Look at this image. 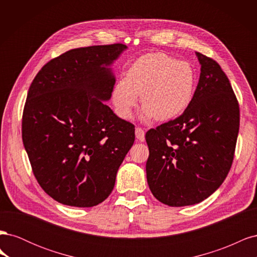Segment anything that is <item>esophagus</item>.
I'll return each instance as SVG.
<instances>
[{
  "label": "esophagus",
  "instance_id": "1",
  "mask_svg": "<svg viewBox=\"0 0 257 257\" xmlns=\"http://www.w3.org/2000/svg\"><path fill=\"white\" fill-rule=\"evenodd\" d=\"M135 135H136L137 141H139V142H144L145 141V131L143 128L136 127Z\"/></svg>",
  "mask_w": 257,
  "mask_h": 257
}]
</instances>
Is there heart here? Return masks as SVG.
<instances>
[{"instance_id":"1","label":"heart","mask_w":257,"mask_h":257,"mask_svg":"<svg viewBox=\"0 0 257 257\" xmlns=\"http://www.w3.org/2000/svg\"><path fill=\"white\" fill-rule=\"evenodd\" d=\"M196 80V71L190 62L178 61L164 52L147 53L131 64L125 78L115 83L112 102L116 112L130 118L142 95L144 121L155 116L169 120L190 106Z\"/></svg>"}]
</instances>
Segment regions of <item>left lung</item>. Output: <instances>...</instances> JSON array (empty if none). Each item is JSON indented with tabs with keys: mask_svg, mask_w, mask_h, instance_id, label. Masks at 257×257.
I'll list each match as a JSON object with an SVG mask.
<instances>
[{
	"mask_svg": "<svg viewBox=\"0 0 257 257\" xmlns=\"http://www.w3.org/2000/svg\"><path fill=\"white\" fill-rule=\"evenodd\" d=\"M196 57L200 76L190 106L146 134L148 184L170 207L198 204L220 188L239 132V105L227 76L214 60L199 52Z\"/></svg>",
	"mask_w": 257,
	"mask_h": 257,
	"instance_id": "obj_1",
	"label": "left lung"
}]
</instances>
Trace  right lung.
<instances>
[{
  "mask_svg": "<svg viewBox=\"0 0 257 257\" xmlns=\"http://www.w3.org/2000/svg\"><path fill=\"white\" fill-rule=\"evenodd\" d=\"M126 49L113 44L66 51L30 85L23 145L37 182L60 204L89 208L104 201L134 144L133 124L103 103L115 83L110 66Z\"/></svg>",
  "mask_w": 257,
  "mask_h": 257,
  "instance_id": "add662e5",
  "label": "right lung"
}]
</instances>
